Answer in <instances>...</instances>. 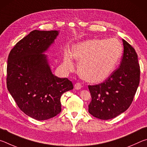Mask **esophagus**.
Masks as SVG:
<instances>
[{
  "label": "esophagus",
  "mask_w": 147,
  "mask_h": 147,
  "mask_svg": "<svg viewBox=\"0 0 147 147\" xmlns=\"http://www.w3.org/2000/svg\"><path fill=\"white\" fill-rule=\"evenodd\" d=\"M82 88V84L80 83H76L75 85H74V89H77V90H79Z\"/></svg>",
  "instance_id": "obj_1"
}]
</instances>
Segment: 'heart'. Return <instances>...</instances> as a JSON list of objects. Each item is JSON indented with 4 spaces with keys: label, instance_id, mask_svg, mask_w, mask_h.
<instances>
[{
    "label": "heart",
    "instance_id": "obj_1",
    "mask_svg": "<svg viewBox=\"0 0 147 147\" xmlns=\"http://www.w3.org/2000/svg\"><path fill=\"white\" fill-rule=\"evenodd\" d=\"M122 54L123 47L117 39H92L74 45L71 55L80 61V75L85 80L94 83L105 80L111 75ZM63 63L67 68L73 67L71 56L67 51L64 53Z\"/></svg>",
    "mask_w": 147,
    "mask_h": 147
}]
</instances>
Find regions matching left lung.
Here are the masks:
<instances>
[{
    "label": "left lung",
    "mask_w": 147,
    "mask_h": 147,
    "mask_svg": "<svg viewBox=\"0 0 147 147\" xmlns=\"http://www.w3.org/2000/svg\"><path fill=\"white\" fill-rule=\"evenodd\" d=\"M124 54L120 67L98 85L88 86L91 95L89 113L94 117L108 120L120 115L132 102L139 84L140 67L138 54L123 39Z\"/></svg>",
    "instance_id": "1"
}]
</instances>
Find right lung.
Returning <instances> with one entry per match:
<instances>
[{"label": "right lung", "mask_w": 147, "mask_h": 147, "mask_svg": "<svg viewBox=\"0 0 147 147\" xmlns=\"http://www.w3.org/2000/svg\"><path fill=\"white\" fill-rule=\"evenodd\" d=\"M59 32L32 31L11 50L8 58V90L22 111L39 121L47 120L61 111L60 98L73 89L71 81L54 75L48 50Z\"/></svg>", "instance_id": "add662e5"}]
</instances>
